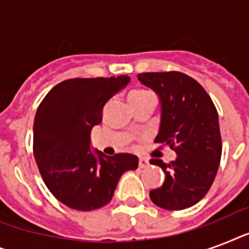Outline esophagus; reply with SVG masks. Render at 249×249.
<instances>
[{"mask_svg":"<svg viewBox=\"0 0 249 249\" xmlns=\"http://www.w3.org/2000/svg\"><path fill=\"white\" fill-rule=\"evenodd\" d=\"M138 165H140V168H146V166L148 165V161L146 159H143V158H140V163H138Z\"/></svg>","mask_w":249,"mask_h":249,"instance_id":"obj_1","label":"esophagus"}]
</instances>
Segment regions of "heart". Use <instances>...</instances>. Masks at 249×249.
<instances>
[{"mask_svg": "<svg viewBox=\"0 0 249 249\" xmlns=\"http://www.w3.org/2000/svg\"><path fill=\"white\" fill-rule=\"evenodd\" d=\"M148 94H151L150 91H146V90H134L132 93L129 94V101H133V99H137V98L146 97Z\"/></svg>", "mask_w": 249, "mask_h": 249, "instance_id": "obj_1", "label": "heart"}]
</instances>
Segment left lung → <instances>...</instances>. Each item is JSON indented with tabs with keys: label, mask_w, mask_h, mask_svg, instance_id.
<instances>
[{
	"label": "left lung",
	"mask_w": 249,
	"mask_h": 249,
	"mask_svg": "<svg viewBox=\"0 0 249 249\" xmlns=\"http://www.w3.org/2000/svg\"><path fill=\"white\" fill-rule=\"evenodd\" d=\"M138 80L159 95L160 129L156 143L169 146L177 159L150 163L164 170L165 181L150 191L154 204L168 211L193 207L208 193L220 165L218 113L204 88L182 72H147Z\"/></svg>",
	"instance_id": "8db88e82"
}]
</instances>
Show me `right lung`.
<instances>
[{
  "label": "right lung",
  "mask_w": 249,
  "mask_h": 249,
  "mask_svg": "<svg viewBox=\"0 0 249 249\" xmlns=\"http://www.w3.org/2000/svg\"><path fill=\"white\" fill-rule=\"evenodd\" d=\"M130 81L129 76L71 79L53 88L33 124V155L45 185L63 204L93 211L108 204L120 177L138 168L132 154L91 151L90 133L103 107Z\"/></svg>",
  "instance_id": "obj_1"
}]
</instances>
